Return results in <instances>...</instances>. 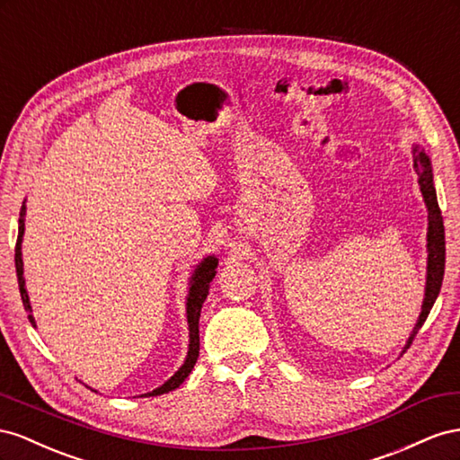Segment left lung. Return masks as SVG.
Here are the masks:
<instances>
[{
  "label": "left lung",
  "instance_id": "left-lung-1",
  "mask_svg": "<svg viewBox=\"0 0 460 460\" xmlns=\"http://www.w3.org/2000/svg\"><path fill=\"white\" fill-rule=\"evenodd\" d=\"M412 157H414V172L418 173V185L422 190L424 202L428 208V268H426V288H424V300H422V312L414 323V330L411 337L406 339V345L402 352L411 347L412 339L424 325L428 314L434 306L436 298L441 291L443 283V271H445V229H443V217L438 204V194L434 187V169H431V160L426 150L420 144H412Z\"/></svg>",
  "mask_w": 460,
  "mask_h": 460
}]
</instances>
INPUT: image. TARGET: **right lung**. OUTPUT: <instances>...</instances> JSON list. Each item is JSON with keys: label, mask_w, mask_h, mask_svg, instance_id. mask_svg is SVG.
Segmentation results:
<instances>
[{"label": "right lung", "mask_w": 460, "mask_h": 460, "mask_svg": "<svg viewBox=\"0 0 460 460\" xmlns=\"http://www.w3.org/2000/svg\"><path fill=\"white\" fill-rule=\"evenodd\" d=\"M24 216H26V206L22 202L21 206V214H19V237H17V246H15V268H17V279H19V291L24 310L29 312V322L32 327H36L34 316H32V306L29 300V293H26L24 287V278H22V234H24ZM216 268H217V258L216 256H206L202 261H199V266L194 268L190 281H189V295H187V322H189V350H187V358L181 364V368L167 379V382L160 387H155L150 393H144L140 397H155V395H164V393H169L177 389L189 374L192 372L196 360H199V352H200V332H199V322H200V310L204 300L209 291V283L216 278Z\"/></svg>", "instance_id": "right-lung-1"}]
</instances>
